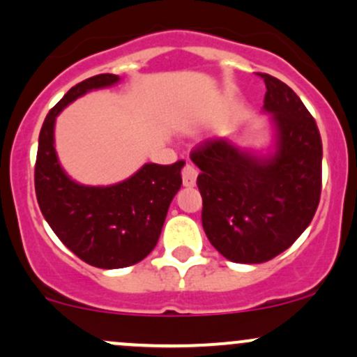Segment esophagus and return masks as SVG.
Segmentation results:
<instances>
[{"mask_svg":"<svg viewBox=\"0 0 357 357\" xmlns=\"http://www.w3.org/2000/svg\"><path fill=\"white\" fill-rule=\"evenodd\" d=\"M183 185H185L186 188H191L197 185V176H198V171L197 167L193 166V164H186L185 167H183Z\"/></svg>","mask_w":357,"mask_h":357,"instance_id":"obj_1","label":"esophagus"}]
</instances>
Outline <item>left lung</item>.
<instances>
[{"label":"left lung","instance_id":"left-lung-1","mask_svg":"<svg viewBox=\"0 0 357 357\" xmlns=\"http://www.w3.org/2000/svg\"><path fill=\"white\" fill-rule=\"evenodd\" d=\"M266 83L274 152L256 155L227 139L191 151L199 167L202 223L215 249L232 262L259 264L287 250L310 225L322 191V139L315 120L283 81Z\"/></svg>","mask_w":357,"mask_h":357}]
</instances>
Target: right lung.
<instances>
[{
	"label": "right lung",
	"instance_id": "add662e5",
	"mask_svg": "<svg viewBox=\"0 0 357 357\" xmlns=\"http://www.w3.org/2000/svg\"><path fill=\"white\" fill-rule=\"evenodd\" d=\"M119 81L115 74H98L73 86L45 116L35 162V195L47 223L70 252L101 269L127 268L151 254L185 166V160L149 162L112 186H84L66 174L54 147L57 115L84 93Z\"/></svg>",
	"mask_w": 357,
	"mask_h": 357
}]
</instances>
